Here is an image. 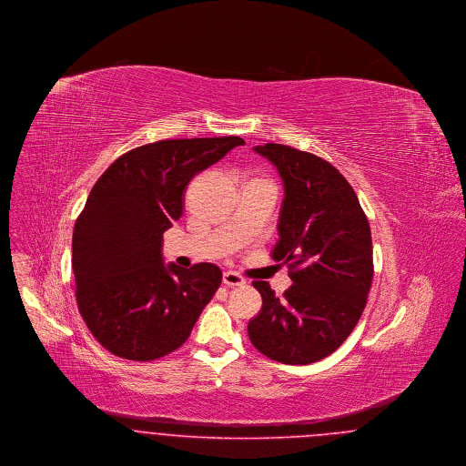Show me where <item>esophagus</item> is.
I'll list each match as a JSON object with an SVG mask.
<instances>
[{"mask_svg":"<svg viewBox=\"0 0 466 466\" xmlns=\"http://www.w3.org/2000/svg\"><path fill=\"white\" fill-rule=\"evenodd\" d=\"M223 283L227 287H239V285H245L247 279L241 274L234 273V271H225L223 273Z\"/></svg>","mask_w":466,"mask_h":466,"instance_id":"1","label":"esophagus"}]
</instances>
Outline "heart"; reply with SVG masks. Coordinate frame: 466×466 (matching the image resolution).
<instances>
[{
	"mask_svg": "<svg viewBox=\"0 0 466 466\" xmlns=\"http://www.w3.org/2000/svg\"><path fill=\"white\" fill-rule=\"evenodd\" d=\"M251 181H266V179H251Z\"/></svg>",
	"mask_w": 466,
	"mask_h": 466,
	"instance_id": "b5f03b06",
	"label": "heart"
}]
</instances>
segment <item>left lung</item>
I'll list each match as a JSON object with an SVG mask.
<instances>
[{"label": "left lung", "mask_w": 466, "mask_h": 466, "mask_svg": "<svg viewBox=\"0 0 466 466\" xmlns=\"http://www.w3.org/2000/svg\"><path fill=\"white\" fill-rule=\"evenodd\" d=\"M253 149L283 181L271 257L289 264L292 285L276 298L268 281H253L262 309L248 336L273 360L311 364L332 354L362 315L373 279L370 223L354 188L320 157L274 142Z\"/></svg>", "instance_id": "left-lung-1"}]
</instances>
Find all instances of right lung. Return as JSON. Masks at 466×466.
I'll use <instances>...</instances> for the list:
<instances>
[{"label":"right lung","instance_id":"1","mask_svg":"<svg viewBox=\"0 0 466 466\" xmlns=\"http://www.w3.org/2000/svg\"><path fill=\"white\" fill-rule=\"evenodd\" d=\"M245 140L170 138L119 157L89 193L72 238L76 298L110 354L153 360L179 349L221 283L215 264H164V232L193 176Z\"/></svg>","mask_w":466,"mask_h":466}]
</instances>
